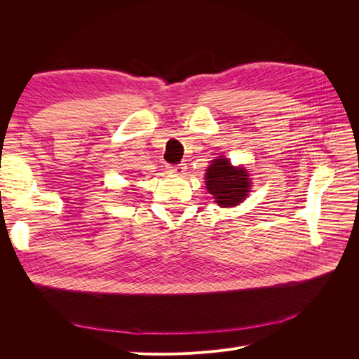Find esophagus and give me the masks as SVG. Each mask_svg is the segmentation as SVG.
<instances>
[{"label":"esophagus","mask_w":359,"mask_h":359,"mask_svg":"<svg viewBox=\"0 0 359 359\" xmlns=\"http://www.w3.org/2000/svg\"><path fill=\"white\" fill-rule=\"evenodd\" d=\"M168 169H169V172H172V173H177V175H182L184 172H186V165H184V163H180V165H168Z\"/></svg>","instance_id":"obj_1"}]
</instances>
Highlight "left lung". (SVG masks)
Returning <instances> with one entry per match:
<instances>
[{
	"mask_svg": "<svg viewBox=\"0 0 359 359\" xmlns=\"http://www.w3.org/2000/svg\"><path fill=\"white\" fill-rule=\"evenodd\" d=\"M206 189L220 206H233L244 201L250 189L245 169L233 168L229 160L219 157L206 169Z\"/></svg>",
	"mask_w": 359,
	"mask_h": 359,
	"instance_id": "left-lung-1",
	"label": "left lung"
}]
</instances>
